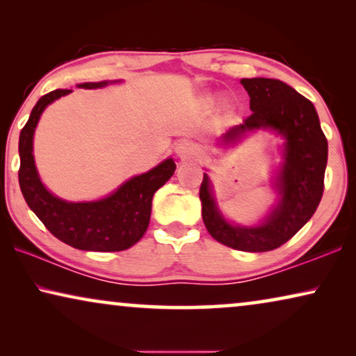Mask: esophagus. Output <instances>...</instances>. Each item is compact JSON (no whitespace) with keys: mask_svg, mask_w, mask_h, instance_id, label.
<instances>
[{"mask_svg":"<svg viewBox=\"0 0 356 356\" xmlns=\"http://www.w3.org/2000/svg\"><path fill=\"white\" fill-rule=\"evenodd\" d=\"M175 154L178 155L181 160H188L194 155V145L189 140H179V143L175 145Z\"/></svg>","mask_w":356,"mask_h":356,"instance_id":"1","label":"esophagus"}]
</instances>
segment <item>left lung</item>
<instances>
[{
  "instance_id": "1",
  "label": "left lung",
  "mask_w": 356,
  "mask_h": 356,
  "mask_svg": "<svg viewBox=\"0 0 356 356\" xmlns=\"http://www.w3.org/2000/svg\"><path fill=\"white\" fill-rule=\"evenodd\" d=\"M250 95L251 116L218 139L233 145L248 133L270 129L284 138L282 165L274 178L277 204L259 225H236L222 216L207 173L199 189L202 220L213 240L238 251H272L290 240L313 217L324 191L327 139L314 105L279 79H241Z\"/></svg>"
}]
</instances>
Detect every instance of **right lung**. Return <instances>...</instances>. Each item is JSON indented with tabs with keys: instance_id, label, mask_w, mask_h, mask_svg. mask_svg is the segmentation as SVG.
I'll use <instances>...</instances> for the list:
<instances>
[{
	"instance_id": "right-lung-1",
	"label": "right lung",
	"mask_w": 356,
	"mask_h": 356,
	"mask_svg": "<svg viewBox=\"0 0 356 356\" xmlns=\"http://www.w3.org/2000/svg\"><path fill=\"white\" fill-rule=\"evenodd\" d=\"M121 81H102L77 84L81 89H100ZM71 89H56L43 95L32 108L29 121L19 136V186L27 206L43 225L66 245L82 251H124L144 236L149 227L152 197L173 177V159L129 178L104 199L70 202L48 191L38 177L33 159V133L43 110L53 102L71 94Z\"/></svg>"
}]
</instances>
